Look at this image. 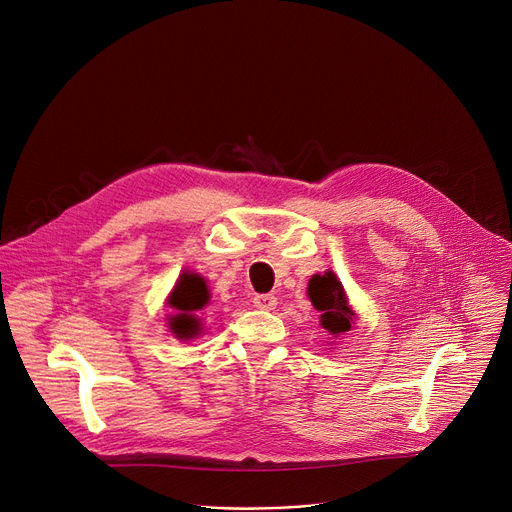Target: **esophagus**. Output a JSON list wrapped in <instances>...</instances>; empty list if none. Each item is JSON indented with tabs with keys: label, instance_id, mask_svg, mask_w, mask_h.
I'll return each mask as SVG.
<instances>
[{
	"label": "esophagus",
	"instance_id": "esophagus-1",
	"mask_svg": "<svg viewBox=\"0 0 512 512\" xmlns=\"http://www.w3.org/2000/svg\"><path fill=\"white\" fill-rule=\"evenodd\" d=\"M253 304L259 310H273L277 306V298L271 296V294H259V296L253 298Z\"/></svg>",
	"mask_w": 512,
	"mask_h": 512
}]
</instances>
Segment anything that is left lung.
Listing matches in <instances>:
<instances>
[{"instance_id":"8db88e82","label":"left lung","mask_w":512,"mask_h":512,"mask_svg":"<svg viewBox=\"0 0 512 512\" xmlns=\"http://www.w3.org/2000/svg\"><path fill=\"white\" fill-rule=\"evenodd\" d=\"M308 298L314 308L322 312L320 324L332 336H340L352 328L356 314L350 308L346 291L334 271H326L324 275H312V279L308 281Z\"/></svg>"}]
</instances>
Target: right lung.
Wrapping results in <instances>:
<instances>
[{
    "label": "right lung",
    "mask_w": 512,
    "mask_h": 512,
    "mask_svg": "<svg viewBox=\"0 0 512 512\" xmlns=\"http://www.w3.org/2000/svg\"><path fill=\"white\" fill-rule=\"evenodd\" d=\"M208 300L210 294L204 277H200L198 273L184 271L168 298V304L176 310L168 326L178 340H192L202 332L198 312L208 304Z\"/></svg>",
    "instance_id": "1"
}]
</instances>
